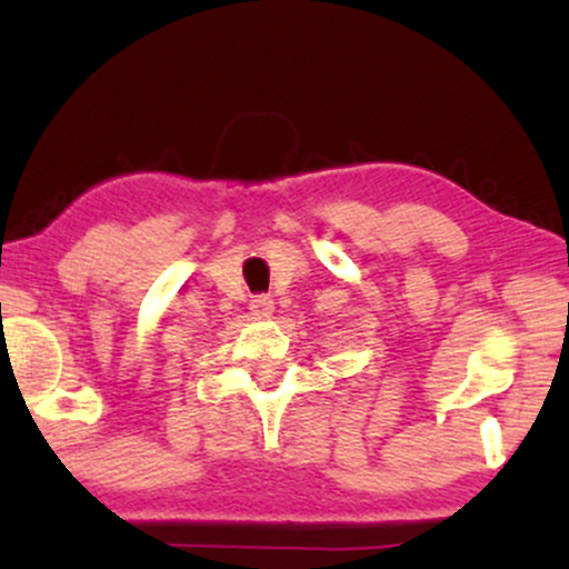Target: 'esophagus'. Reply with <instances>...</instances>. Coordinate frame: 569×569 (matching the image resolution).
Segmentation results:
<instances>
[{
	"instance_id": "esophagus-1",
	"label": "esophagus",
	"mask_w": 569,
	"mask_h": 569,
	"mask_svg": "<svg viewBox=\"0 0 569 569\" xmlns=\"http://www.w3.org/2000/svg\"><path fill=\"white\" fill-rule=\"evenodd\" d=\"M251 312L253 316H270L272 312V299L267 297V293H257V297H251Z\"/></svg>"
}]
</instances>
